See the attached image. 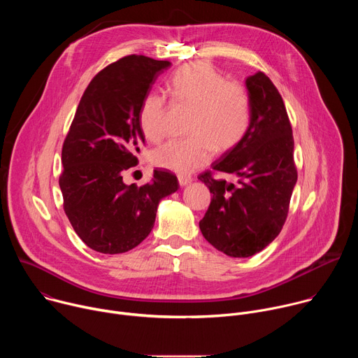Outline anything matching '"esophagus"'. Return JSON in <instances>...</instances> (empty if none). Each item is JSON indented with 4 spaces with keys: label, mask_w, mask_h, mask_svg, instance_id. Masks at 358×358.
<instances>
[{
    "label": "esophagus",
    "mask_w": 358,
    "mask_h": 358,
    "mask_svg": "<svg viewBox=\"0 0 358 358\" xmlns=\"http://www.w3.org/2000/svg\"><path fill=\"white\" fill-rule=\"evenodd\" d=\"M178 182H180V185L181 187H185V185H188V184H191L192 182V177L191 176H178Z\"/></svg>",
    "instance_id": "34e87169"
}]
</instances>
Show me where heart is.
<instances>
[{
	"label": "heart",
	"instance_id": "obj_1",
	"mask_svg": "<svg viewBox=\"0 0 358 358\" xmlns=\"http://www.w3.org/2000/svg\"><path fill=\"white\" fill-rule=\"evenodd\" d=\"M174 103L192 108L187 138L171 140L152 152L157 167L187 176L206 166L215 148L227 151L245 136L250 122V99L245 86L225 80L213 65L194 62L176 71L167 82ZM166 99L148 93L140 106L138 122L150 141H160L166 133Z\"/></svg>",
	"mask_w": 358,
	"mask_h": 358
}]
</instances>
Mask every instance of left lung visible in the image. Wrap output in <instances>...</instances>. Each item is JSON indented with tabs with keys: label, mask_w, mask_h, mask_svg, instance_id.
<instances>
[{
	"label": "left lung",
	"mask_w": 358,
	"mask_h": 358,
	"mask_svg": "<svg viewBox=\"0 0 358 358\" xmlns=\"http://www.w3.org/2000/svg\"><path fill=\"white\" fill-rule=\"evenodd\" d=\"M250 122L242 140L211 167L234 174L236 184L198 176L213 194L199 229L215 249L231 258H249L265 249L282 231L297 181L292 126L280 93L257 72L245 79Z\"/></svg>",
	"instance_id": "1"
}]
</instances>
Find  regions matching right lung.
<instances>
[{
    "instance_id": "add662e5",
    "label": "right lung",
    "mask_w": 358,
    "mask_h": 358,
    "mask_svg": "<svg viewBox=\"0 0 358 358\" xmlns=\"http://www.w3.org/2000/svg\"><path fill=\"white\" fill-rule=\"evenodd\" d=\"M171 66L130 55L100 71L86 87L62 147L59 187L78 236L100 253H123L155 227L159 203L178 189L170 171L155 170L137 187L123 182L144 143L138 112L156 79Z\"/></svg>"
}]
</instances>
